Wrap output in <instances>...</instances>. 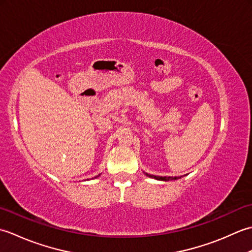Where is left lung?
<instances>
[{"label":"left lung","instance_id":"1","mask_svg":"<svg viewBox=\"0 0 252 252\" xmlns=\"http://www.w3.org/2000/svg\"><path fill=\"white\" fill-rule=\"evenodd\" d=\"M147 176H149V178H154L156 180H160V181H170V180H178L180 179V176H175V178H172V176H156V175H151V174H147Z\"/></svg>","mask_w":252,"mask_h":252}]
</instances>
